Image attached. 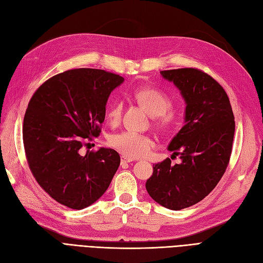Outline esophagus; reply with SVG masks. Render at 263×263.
Here are the masks:
<instances>
[{
    "mask_svg": "<svg viewBox=\"0 0 263 263\" xmlns=\"http://www.w3.org/2000/svg\"><path fill=\"white\" fill-rule=\"evenodd\" d=\"M134 159L129 158V157H126V156H122L120 157V161H122V164H128V162H132Z\"/></svg>",
    "mask_w": 263,
    "mask_h": 263,
    "instance_id": "obj_1",
    "label": "esophagus"
}]
</instances>
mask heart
I'll return each mask as SVG.
<instances>
[{
	"mask_svg": "<svg viewBox=\"0 0 263 263\" xmlns=\"http://www.w3.org/2000/svg\"><path fill=\"white\" fill-rule=\"evenodd\" d=\"M137 102L149 114L156 117V125L162 130L173 129L177 124V112L170 110L172 99L164 91L155 88H140L134 93ZM123 112V102L115 101L107 110V118L111 124H116L120 120ZM109 144L123 156L129 158H139L146 156L153 148V140L145 135L123 132L114 135L109 139Z\"/></svg>",
	"mask_w": 263,
	"mask_h": 263,
	"instance_id": "obj_1",
	"label": "heart"
}]
</instances>
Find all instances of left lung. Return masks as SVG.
Masks as SVG:
<instances>
[{
	"mask_svg": "<svg viewBox=\"0 0 263 263\" xmlns=\"http://www.w3.org/2000/svg\"><path fill=\"white\" fill-rule=\"evenodd\" d=\"M186 101L184 125L168 151L180 156V164L166 158L154 167L146 189L162 207L180 210L201 201L229 165L235 135L229 97L216 80L198 68L161 70Z\"/></svg>",
	"mask_w": 263,
	"mask_h": 263,
	"instance_id": "left-lung-1",
	"label": "left lung"
}]
</instances>
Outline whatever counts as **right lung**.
<instances>
[{
  "label": "right lung",
  "instance_id": "obj_1",
  "mask_svg": "<svg viewBox=\"0 0 263 263\" xmlns=\"http://www.w3.org/2000/svg\"><path fill=\"white\" fill-rule=\"evenodd\" d=\"M117 74L76 68L44 82L33 94L23 122V144L35 180L54 200L81 210L103 196L120 164L110 148L81 149L98 137Z\"/></svg>",
  "mask_w": 263,
  "mask_h": 263
}]
</instances>
